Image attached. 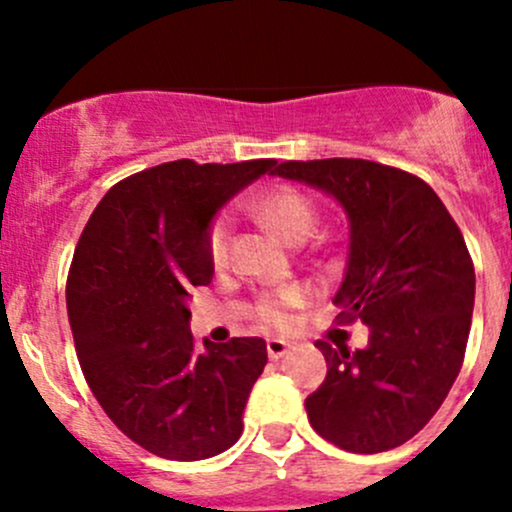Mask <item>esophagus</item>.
I'll return each mask as SVG.
<instances>
[{"label": "esophagus", "instance_id": "1", "mask_svg": "<svg viewBox=\"0 0 512 512\" xmlns=\"http://www.w3.org/2000/svg\"><path fill=\"white\" fill-rule=\"evenodd\" d=\"M289 352V342L285 339H267V354L270 359H282Z\"/></svg>", "mask_w": 512, "mask_h": 512}]
</instances>
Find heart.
Segmentation results:
<instances>
[{
	"instance_id": "obj_1",
	"label": "heart",
	"mask_w": 512,
	"mask_h": 512,
	"mask_svg": "<svg viewBox=\"0 0 512 512\" xmlns=\"http://www.w3.org/2000/svg\"><path fill=\"white\" fill-rule=\"evenodd\" d=\"M252 213L260 223H265L272 232L289 242V245H302L314 230L317 223V205L309 198L304 190L292 188V185H277L262 193L260 198L252 203ZM208 257L213 265H225L227 252H230V230L223 218L215 220L208 230ZM302 302V292L299 289H285V292L275 294V297H265L257 304V314L262 322L280 324L285 322V309L289 304Z\"/></svg>"
}]
</instances>
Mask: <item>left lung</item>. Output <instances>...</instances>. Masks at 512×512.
<instances>
[{
	"mask_svg": "<svg viewBox=\"0 0 512 512\" xmlns=\"http://www.w3.org/2000/svg\"><path fill=\"white\" fill-rule=\"evenodd\" d=\"M272 175L322 190L349 220V255L334 304L361 319L369 344L317 342L327 379L307 396L309 423L352 453L416 436L451 391L471 332L476 272L461 230L431 185L361 158L287 160Z\"/></svg>",
	"mask_w": 512,
	"mask_h": 512,
	"instance_id": "1",
	"label": "left lung"
}]
</instances>
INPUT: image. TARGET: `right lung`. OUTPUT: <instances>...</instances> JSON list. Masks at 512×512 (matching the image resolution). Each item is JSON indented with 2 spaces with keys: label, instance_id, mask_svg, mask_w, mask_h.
Segmentation results:
<instances>
[{
  "label": "right lung",
  "instance_id": "add662e5",
  "mask_svg": "<svg viewBox=\"0 0 512 512\" xmlns=\"http://www.w3.org/2000/svg\"><path fill=\"white\" fill-rule=\"evenodd\" d=\"M277 160H173L113 185L86 223L66 282L81 371L106 416L146 451L203 461L242 433L267 344L190 334V289L210 285L208 230Z\"/></svg>",
  "mask_w": 512,
  "mask_h": 512
}]
</instances>
